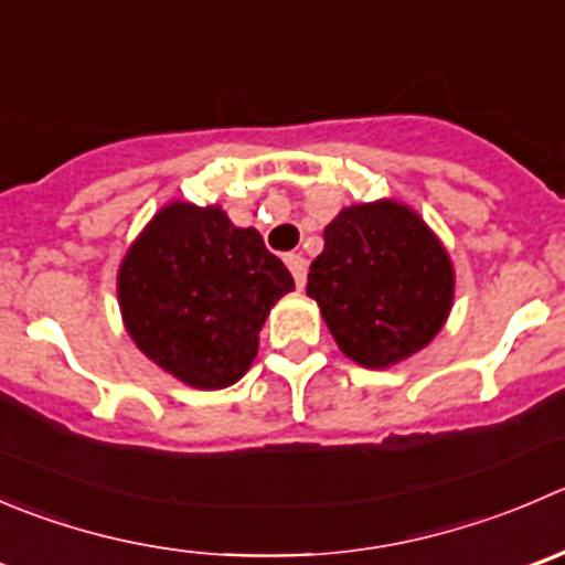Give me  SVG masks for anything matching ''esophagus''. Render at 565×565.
I'll return each mask as SVG.
<instances>
[{"instance_id": "34e87169", "label": "esophagus", "mask_w": 565, "mask_h": 565, "mask_svg": "<svg viewBox=\"0 0 565 565\" xmlns=\"http://www.w3.org/2000/svg\"><path fill=\"white\" fill-rule=\"evenodd\" d=\"M287 267H289V273H292L295 284H298V287H303V284H306V259H303V256L287 254Z\"/></svg>"}]
</instances>
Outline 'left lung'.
I'll return each mask as SVG.
<instances>
[{"label":"left lung","mask_w":565,"mask_h":565,"mask_svg":"<svg viewBox=\"0 0 565 565\" xmlns=\"http://www.w3.org/2000/svg\"><path fill=\"white\" fill-rule=\"evenodd\" d=\"M306 292L328 331L361 366H388L422 350L445 326L452 265L419 215L394 201L342 210L326 228Z\"/></svg>","instance_id":"left-lung-1"}]
</instances>
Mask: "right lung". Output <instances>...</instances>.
<instances>
[{"instance_id": "obj_1", "label": "right lung", "mask_w": 565, "mask_h": 565, "mask_svg": "<svg viewBox=\"0 0 565 565\" xmlns=\"http://www.w3.org/2000/svg\"><path fill=\"white\" fill-rule=\"evenodd\" d=\"M292 273L256 228L221 206L171 204L129 248L118 276L126 331L154 364L199 388L237 383Z\"/></svg>"}]
</instances>
